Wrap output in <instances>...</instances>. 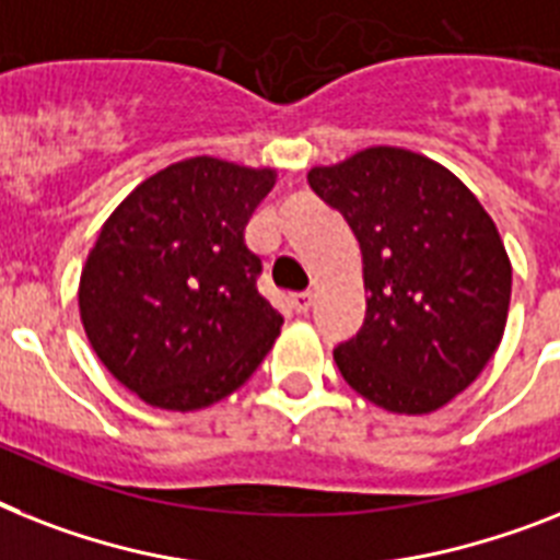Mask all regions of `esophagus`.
I'll return each mask as SVG.
<instances>
[{"mask_svg":"<svg viewBox=\"0 0 560 560\" xmlns=\"http://www.w3.org/2000/svg\"><path fill=\"white\" fill-rule=\"evenodd\" d=\"M289 306L298 314H306L312 308V294H291Z\"/></svg>","mask_w":560,"mask_h":560,"instance_id":"34e87169","label":"esophagus"}]
</instances>
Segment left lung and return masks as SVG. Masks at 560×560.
<instances>
[{
  "mask_svg": "<svg viewBox=\"0 0 560 560\" xmlns=\"http://www.w3.org/2000/svg\"><path fill=\"white\" fill-rule=\"evenodd\" d=\"M308 186L363 254L366 320L335 349L343 381L386 412H435L506 329L512 262L492 217L450 168L395 145L314 165Z\"/></svg>",
  "mask_w": 560,
  "mask_h": 560,
  "instance_id": "8db88e82",
  "label": "left lung"
}]
</instances>
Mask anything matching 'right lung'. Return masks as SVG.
Returning <instances> with one entry per match:
<instances>
[{
    "label": "right lung",
    "instance_id": "1",
    "mask_svg": "<svg viewBox=\"0 0 560 560\" xmlns=\"http://www.w3.org/2000/svg\"><path fill=\"white\" fill-rule=\"evenodd\" d=\"M275 168L191 156L156 171L105 220L80 277L88 343L148 406L197 412L237 392L283 317L257 291L248 217Z\"/></svg>",
    "mask_w": 560,
    "mask_h": 560
}]
</instances>
